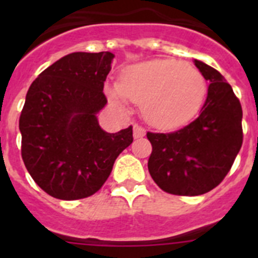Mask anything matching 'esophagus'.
I'll return each mask as SVG.
<instances>
[{"instance_id":"esophagus-1","label":"esophagus","mask_w":258,"mask_h":258,"mask_svg":"<svg viewBox=\"0 0 258 258\" xmlns=\"http://www.w3.org/2000/svg\"><path fill=\"white\" fill-rule=\"evenodd\" d=\"M133 132H134V138H142V137L146 134V131L141 126V125H134Z\"/></svg>"}]
</instances>
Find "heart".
I'll return each mask as SVG.
<instances>
[{
    "label": "heart",
    "mask_w": 258,
    "mask_h": 258,
    "mask_svg": "<svg viewBox=\"0 0 258 258\" xmlns=\"http://www.w3.org/2000/svg\"><path fill=\"white\" fill-rule=\"evenodd\" d=\"M109 95L124 106L142 104L145 118L161 129H173L199 112L207 95V81L199 70L173 59H156L127 67Z\"/></svg>",
    "instance_id": "1"
}]
</instances>
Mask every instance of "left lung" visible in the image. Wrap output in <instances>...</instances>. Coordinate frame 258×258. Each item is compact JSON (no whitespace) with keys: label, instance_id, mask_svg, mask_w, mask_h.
I'll use <instances>...</instances> for the list:
<instances>
[{"label":"left lung","instance_id":"1","mask_svg":"<svg viewBox=\"0 0 258 258\" xmlns=\"http://www.w3.org/2000/svg\"><path fill=\"white\" fill-rule=\"evenodd\" d=\"M195 66L211 83L199 116L175 132H147L152 179L165 192L181 197H197L217 187L243 143L238 97L217 70L200 60Z\"/></svg>","mask_w":258,"mask_h":258}]
</instances>
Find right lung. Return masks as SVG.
Masks as SVG:
<instances>
[{
	"label": "right lung",
	"instance_id": "obj_1",
	"mask_svg": "<svg viewBox=\"0 0 258 258\" xmlns=\"http://www.w3.org/2000/svg\"><path fill=\"white\" fill-rule=\"evenodd\" d=\"M113 54L72 52L38 75L19 117L22 159L50 197H92L112 172L116 157L133 142V126L107 133L97 120L107 103L104 81Z\"/></svg>",
	"mask_w": 258,
	"mask_h": 258
}]
</instances>
